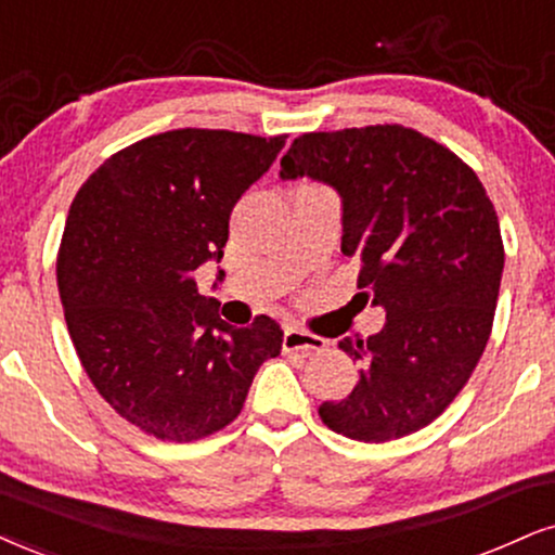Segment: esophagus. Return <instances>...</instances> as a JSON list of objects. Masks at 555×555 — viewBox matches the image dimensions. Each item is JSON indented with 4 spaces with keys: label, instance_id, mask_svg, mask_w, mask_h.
Returning <instances> with one entry per match:
<instances>
[{
    "label": "esophagus",
    "instance_id": "esophagus-1",
    "mask_svg": "<svg viewBox=\"0 0 555 555\" xmlns=\"http://www.w3.org/2000/svg\"><path fill=\"white\" fill-rule=\"evenodd\" d=\"M324 347H326V341L317 337V334L298 330V326H285V332H283V350L285 352H311V350H324Z\"/></svg>",
    "mask_w": 555,
    "mask_h": 555
}]
</instances>
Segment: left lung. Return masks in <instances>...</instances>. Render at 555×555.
<instances>
[{"mask_svg": "<svg viewBox=\"0 0 555 555\" xmlns=\"http://www.w3.org/2000/svg\"><path fill=\"white\" fill-rule=\"evenodd\" d=\"M280 177L337 190L358 296L386 311L378 334L339 341L360 378L350 396L321 403V422L362 442L427 427L466 386L491 334L504 246L487 190L450 149L403 126L304 133Z\"/></svg>", "mask_w": 555, "mask_h": 555, "instance_id": "1", "label": "left lung"}]
</instances>
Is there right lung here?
<instances>
[{
  "mask_svg": "<svg viewBox=\"0 0 555 555\" xmlns=\"http://www.w3.org/2000/svg\"><path fill=\"white\" fill-rule=\"evenodd\" d=\"M283 146L203 128L152 135L113 154L68 208L56 262L68 334L102 399L156 440L223 429L280 354L275 321L225 324L195 270L221 262L231 210Z\"/></svg>",
  "mask_w": 555,
  "mask_h": 555,
  "instance_id": "1",
  "label": "right lung"
}]
</instances>
